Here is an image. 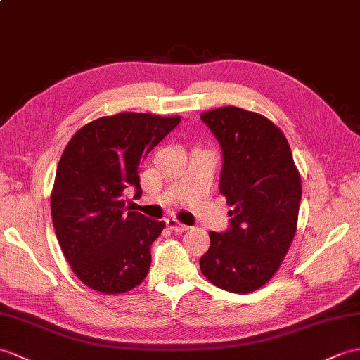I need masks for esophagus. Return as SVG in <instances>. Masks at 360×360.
<instances>
[{
    "mask_svg": "<svg viewBox=\"0 0 360 360\" xmlns=\"http://www.w3.org/2000/svg\"><path fill=\"white\" fill-rule=\"evenodd\" d=\"M165 224H167V227H169V230H170V231H174V233H184V231L188 230L187 225H184V224L178 222L174 218L165 219Z\"/></svg>",
    "mask_w": 360,
    "mask_h": 360,
    "instance_id": "1",
    "label": "esophagus"
}]
</instances>
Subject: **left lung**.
I'll return each mask as SVG.
<instances>
[{
	"instance_id": "left-lung-1",
	"label": "left lung",
	"mask_w": 360,
	"mask_h": 360,
	"mask_svg": "<svg viewBox=\"0 0 360 360\" xmlns=\"http://www.w3.org/2000/svg\"><path fill=\"white\" fill-rule=\"evenodd\" d=\"M200 120L222 147L219 191L231 207L230 229L208 233L200 271L225 291L252 293L279 270L293 242L300 174L285 135L265 116L227 105Z\"/></svg>"
}]
</instances>
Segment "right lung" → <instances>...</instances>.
<instances>
[{
  "mask_svg": "<svg viewBox=\"0 0 360 360\" xmlns=\"http://www.w3.org/2000/svg\"><path fill=\"white\" fill-rule=\"evenodd\" d=\"M181 116L122 112L81 127L58 164L50 207L58 242L72 271L89 288L121 295L146 279L150 245L165 222L125 205L142 193L138 169Z\"/></svg>",
  "mask_w": 360,
  "mask_h": 360,
  "instance_id": "obj_1",
  "label": "right lung"
}]
</instances>
